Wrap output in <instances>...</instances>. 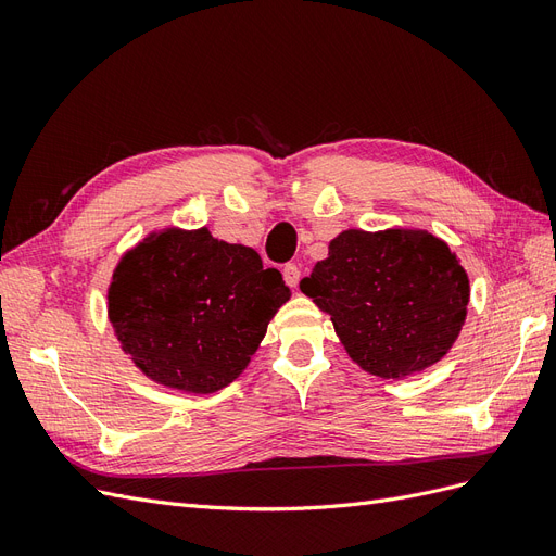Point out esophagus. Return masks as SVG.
<instances>
[{
  "label": "esophagus",
  "instance_id": "34e87169",
  "mask_svg": "<svg viewBox=\"0 0 556 556\" xmlns=\"http://www.w3.org/2000/svg\"><path fill=\"white\" fill-rule=\"evenodd\" d=\"M299 276H301V271H299L296 264H285L282 266V278H285V282L290 285V288H296Z\"/></svg>",
  "mask_w": 556,
  "mask_h": 556
}]
</instances>
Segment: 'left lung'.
<instances>
[{
	"label": "left lung",
	"instance_id": "8db88e82",
	"mask_svg": "<svg viewBox=\"0 0 556 556\" xmlns=\"http://www.w3.org/2000/svg\"><path fill=\"white\" fill-rule=\"evenodd\" d=\"M299 288L331 315L348 355L380 378L439 362L457 341L468 306L457 255L415 229L339 233Z\"/></svg>",
	"mask_w": 556,
	"mask_h": 556
}]
</instances>
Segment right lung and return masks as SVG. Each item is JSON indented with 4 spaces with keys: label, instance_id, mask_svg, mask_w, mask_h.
I'll return each mask as SVG.
<instances>
[{
    "label": "right lung",
    "instance_id": "1",
    "mask_svg": "<svg viewBox=\"0 0 556 556\" xmlns=\"http://www.w3.org/2000/svg\"><path fill=\"white\" fill-rule=\"evenodd\" d=\"M290 299L278 268L208 229H164L117 264L109 319L141 371L190 394L223 390Z\"/></svg>",
    "mask_w": 556,
    "mask_h": 556
}]
</instances>
